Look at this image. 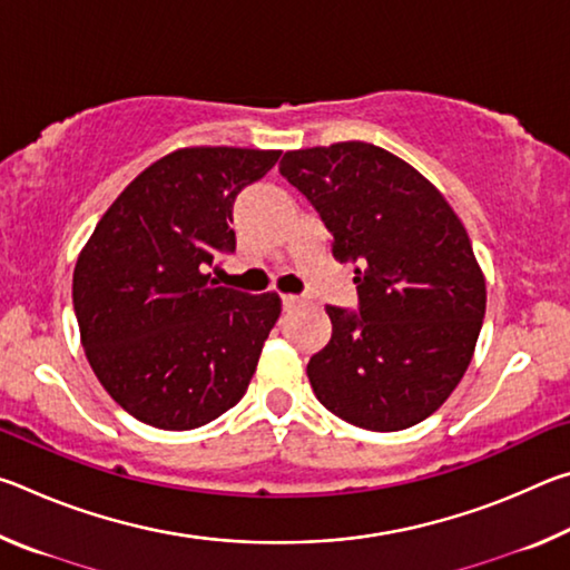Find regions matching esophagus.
Returning a JSON list of instances; mask_svg holds the SVG:
<instances>
[{
	"label": "esophagus",
	"mask_w": 570,
	"mask_h": 570,
	"mask_svg": "<svg viewBox=\"0 0 570 570\" xmlns=\"http://www.w3.org/2000/svg\"><path fill=\"white\" fill-rule=\"evenodd\" d=\"M282 304H284V308L304 306V304H306V296H304V294H284V296H282Z\"/></svg>",
	"instance_id": "esophagus-1"
}]
</instances>
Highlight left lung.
<instances>
[{
	"label": "left lung",
	"instance_id": "left-lung-1",
	"mask_svg": "<svg viewBox=\"0 0 570 570\" xmlns=\"http://www.w3.org/2000/svg\"><path fill=\"white\" fill-rule=\"evenodd\" d=\"M278 173L354 264L356 308L326 306L332 340L306 364L336 417L394 432L430 417L465 374L485 316V278L440 190L370 142L286 153Z\"/></svg>",
	"mask_w": 570,
	"mask_h": 570
}]
</instances>
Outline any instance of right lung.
<instances>
[{
	"label": "right lung",
	"mask_w": 570,
	"mask_h": 570,
	"mask_svg": "<svg viewBox=\"0 0 570 570\" xmlns=\"http://www.w3.org/2000/svg\"><path fill=\"white\" fill-rule=\"evenodd\" d=\"M278 156L170 153L120 193L77 258L72 304L85 354L135 420L193 430L246 394L282 298L216 286L206 272L236 250V196Z\"/></svg>",
	"instance_id": "1"
}]
</instances>
